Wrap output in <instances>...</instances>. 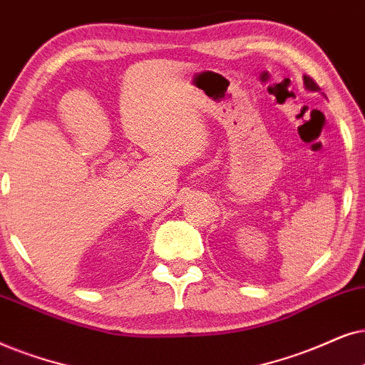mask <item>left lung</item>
Returning <instances> with one entry per match:
<instances>
[{
  "label": "left lung",
  "mask_w": 365,
  "mask_h": 365,
  "mask_svg": "<svg viewBox=\"0 0 365 365\" xmlns=\"http://www.w3.org/2000/svg\"><path fill=\"white\" fill-rule=\"evenodd\" d=\"M304 85H305V88L310 90V91H317L319 90L317 83H315L312 78H309V76H304Z\"/></svg>",
  "instance_id": "1"
}]
</instances>
